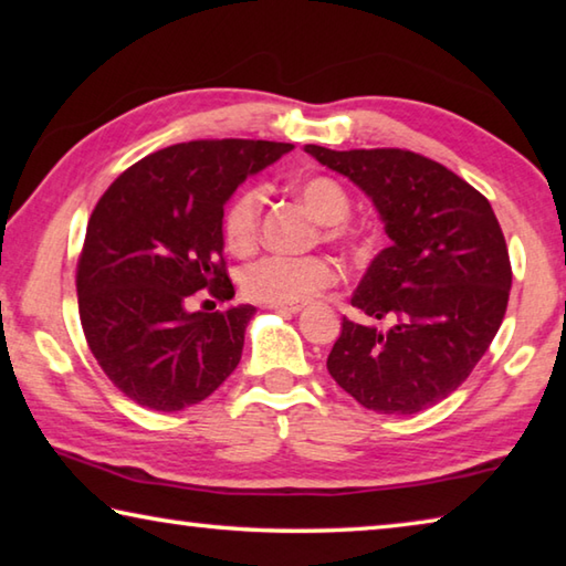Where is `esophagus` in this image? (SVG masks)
<instances>
[{
	"instance_id": "obj_1",
	"label": "esophagus",
	"mask_w": 566,
	"mask_h": 566,
	"mask_svg": "<svg viewBox=\"0 0 566 566\" xmlns=\"http://www.w3.org/2000/svg\"><path fill=\"white\" fill-rule=\"evenodd\" d=\"M270 310L282 312V314H296V312H302V306L300 304H270Z\"/></svg>"
}]
</instances>
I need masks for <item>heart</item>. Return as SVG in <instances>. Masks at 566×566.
<instances>
[{
    "instance_id": "obj_1",
    "label": "heart",
    "mask_w": 566,
    "mask_h": 566,
    "mask_svg": "<svg viewBox=\"0 0 566 566\" xmlns=\"http://www.w3.org/2000/svg\"><path fill=\"white\" fill-rule=\"evenodd\" d=\"M296 197L322 222V239L342 249H357L361 232L349 222L352 199L334 177H310L294 187ZM264 187L239 189L224 209V242L237 254L249 252L260 239ZM337 282V266L322 254L280 256L270 254L247 264L239 274V286L247 300L262 304H302Z\"/></svg>"
}]
</instances>
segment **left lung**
<instances>
[{"label": "left lung", "instance_id": "1", "mask_svg": "<svg viewBox=\"0 0 566 566\" xmlns=\"http://www.w3.org/2000/svg\"><path fill=\"white\" fill-rule=\"evenodd\" d=\"M304 149L371 197L391 239L352 296L369 322L344 317L329 375L361 407L417 415L452 395L500 332L512 286L502 227L484 195L417 151Z\"/></svg>", "mask_w": 566, "mask_h": 566}]
</instances>
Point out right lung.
Instances as JSON below:
<instances>
[{
    "label": "right lung",
    "instance_id": "1",
    "mask_svg": "<svg viewBox=\"0 0 566 566\" xmlns=\"http://www.w3.org/2000/svg\"><path fill=\"white\" fill-rule=\"evenodd\" d=\"M290 149L264 139L181 142L124 169L99 197L76 260V296L94 359L124 397L179 411L237 369L254 306L189 312V302L234 296L224 205L247 175Z\"/></svg>",
    "mask_w": 566,
    "mask_h": 566
}]
</instances>
